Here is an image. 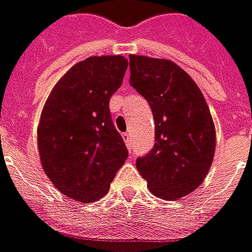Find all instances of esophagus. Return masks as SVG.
I'll list each match as a JSON object with an SVG mask.
<instances>
[{
  "label": "esophagus",
  "mask_w": 252,
  "mask_h": 252,
  "mask_svg": "<svg viewBox=\"0 0 252 252\" xmlns=\"http://www.w3.org/2000/svg\"><path fill=\"white\" fill-rule=\"evenodd\" d=\"M123 139H124V142H126V145L128 146V148H131V133H123Z\"/></svg>",
  "instance_id": "1"
}]
</instances>
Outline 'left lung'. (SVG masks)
<instances>
[{"mask_svg":"<svg viewBox=\"0 0 252 252\" xmlns=\"http://www.w3.org/2000/svg\"><path fill=\"white\" fill-rule=\"evenodd\" d=\"M129 83L150 104L153 149L136 168L150 191L176 200L196 190L215 155V126L208 104L190 76L168 59L129 55Z\"/></svg>","mask_w":252,"mask_h":252,"instance_id":"left-lung-1","label":"left lung"}]
</instances>
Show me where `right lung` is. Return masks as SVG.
<instances>
[{"label": "right lung", "instance_id": "add662e5", "mask_svg": "<svg viewBox=\"0 0 252 252\" xmlns=\"http://www.w3.org/2000/svg\"><path fill=\"white\" fill-rule=\"evenodd\" d=\"M126 67L120 55L78 62L55 85L41 112L42 169L58 190L80 203L103 197L128 157L109 109Z\"/></svg>", "mask_w": 252, "mask_h": 252}]
</instances>
